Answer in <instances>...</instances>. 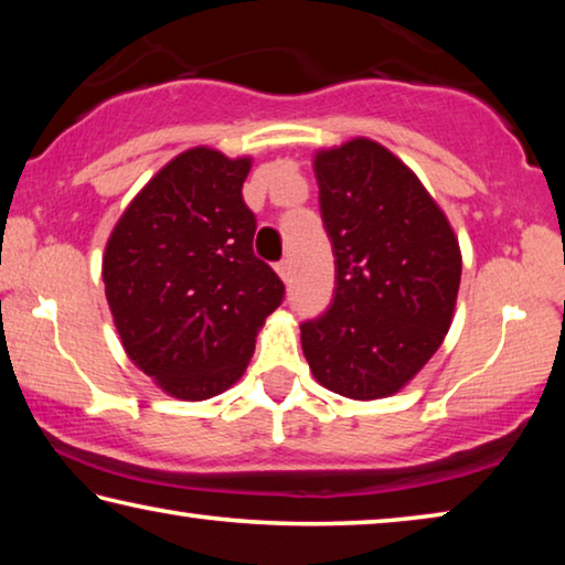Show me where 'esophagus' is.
Instances as JSON below:
<instances>
[{"label":"esophagus","instance_id":"obj_1","mask_svg":"<svg viewBox=\"0 0 565 565\" xmlns=\"http://www.w3.org/2000/svg\"><path fill=\"white\" fill-rule=\"evenodd\" d=\"M274 269H276V274L281 276L284 281H289V276H291V262H289V259H281L279 264L274 266Z\"/></svg>","mask_w":565,"mask_h":565}]
</instances>
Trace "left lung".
I'll use <instances>...</instances> for the list:
<instances>
[{
  "label": "left lung",
  "instance_id": "1",
  "mask_svg": "<svg viewBox=\"0 0 565 565\" xmlns=\"http://www.w3.org/2000/svg\"><path fill=\"white\" fill-rule=\"evenodd\" d=\"M337 286L301 323L313 376L356 401L396 394L441 347L461 284V248L431 194L371 139L313 159Z\"/></svg>",
  "mask_w": 565,
  "mask_h": 565
}]
</instances>
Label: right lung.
I'll use <instances>...</instances> for the list:
<instances>
[{
  "label": "right lung",
  "instance_id": "add662e5",
  "mask_svg": "<svg viewBox=\"0 0 565 565\" xmlns=\"http://www.w3.org/2000/svg\"><path fill=\"white\" fill-rule=\"evenodd\" d=\"M252 159L189 149L134 196L104 252L121 347L167 394L204 401L244 374L284 281L254 254Z\"/></svg>",
  "mask_w": 565,
  "mask_h": 565
}]
</instances>
